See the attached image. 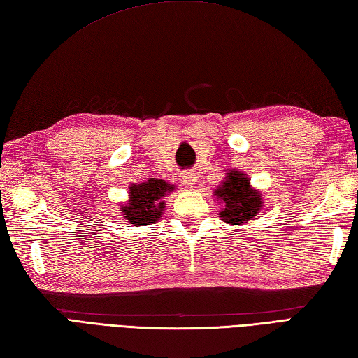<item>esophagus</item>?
Masks as SVG:
<instances>
[{"label": "esophagus", "mask_w": 358, "mask_h": 358, "mask_svg": "<svg viewBox=\"0 0 358 358\" xmlns=\"http://www.w3.org/2000/svg\"><path fill=\"white\" fill-rule=\"evenodd\" d=\"M196 178H199V177H196L195 172H186V173H185V178H183V183H185L187 187H194Z\"/></svg>", "instance_id": "obj_1"}]
</instances>
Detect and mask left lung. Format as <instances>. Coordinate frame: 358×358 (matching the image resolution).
Segmentation results:
<instances>
[{
  "label": "left lung",
  "mask_w": 358,
  "mask_h": 358,
  "mask_svg": "<svg viewBox=\"0 0 358 358\" xmlns=\"http://www.w3.org/2000/svg\"><path fill=\"white\" fill-rule=\"evenodd\" d=\"M214 196L220 204V220L231 226H243L255 220L264 203L260 189L250 185L248 173L238 169H227L222 183L214 189Z\"/></svg>",
  "instance_id": "left-lung-1"
}]
</instances>
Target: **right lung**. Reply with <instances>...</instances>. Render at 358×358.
<instances>
[{"label": "right lung", "mask_w": 358, "mask_h": 358, "mask_svg": "<svg viewBox=\"0 0 358 358\" xmlns=\"http://www.w3.org/2000/svg\"><path fill=\"white\" fill-rule=\"evenodd\" d=\"M173 191V185L158 178L134 183L129 186L127 201L120 204L121 215L132 226H148L155 223L166 210L163 199Z\"/></svg>", "instance_id": "obj_1"}]
</instances>
